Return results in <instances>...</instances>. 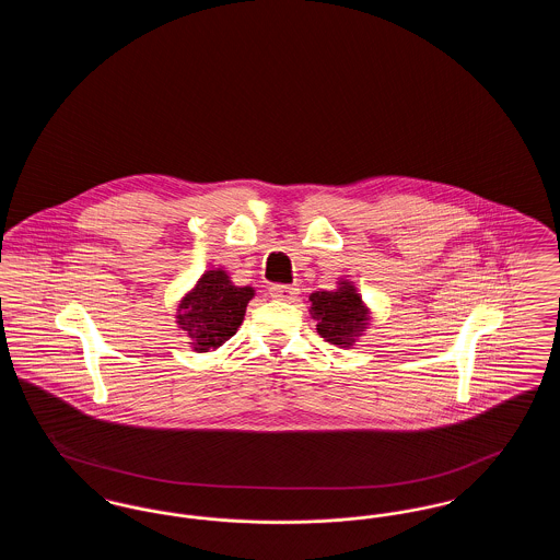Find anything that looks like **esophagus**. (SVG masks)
I'll use <instances>...</instances> for the list:
<instances>
[{
  "instance_id": "1",
  "label": "esophagus",
  "mask_w": 560,
  "mask_h": 560,
  "mask_svg": "<svg viewBox=\"0 0 560 560\" xmlns=\"http://www.w3.org/2000/svg\"><path fill=\"white\" fill-rule=\"evenodd\" d=\"M270 295H272L275 300L293 302L295 295H298V288H293V285H272V288H270Z\"/></svg>"
}]
</instances>
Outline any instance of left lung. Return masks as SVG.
<instances>
[{
  "mask_svg": "<svg viewBox=\"0 0 560 560\" xmlns=\"http://www.w3.org/2000/svg\"><path fill=\"white\" fill-rule=\"evenodd\" d=\"M311 300V317L317 323L320 338L338 348H352L372 325V311L357 292L354 283L340 279L336 290L315 292Z\"/></svg>",
  "mask_w": 560,
  "mask_h": 560,
  "instance_id": "8db88e82",
  "label": "left lung"
}]
</instances>
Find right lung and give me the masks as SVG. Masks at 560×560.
Segmentation results:
<instances>
[{"instance_id":"add662e5","label":"right lung","mask_w":560,"mask_h":560,"mask_svg":"<svg viewBox=\"0 0 560 560\" xmlns=\"http://www.w3.org/2000/svg\"><path fill=\"white\" fill-rule=\"evenodd\" d=\"M252 285H235L224 268L206 270L178 302L176 323L195 352H210L237 334L245 308L254 298Z\"/></svg>"}]
</instances>
